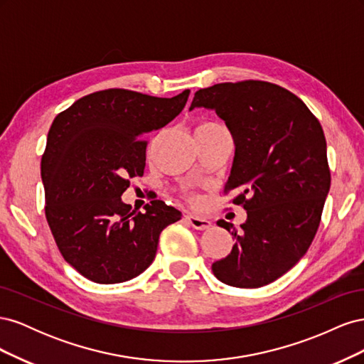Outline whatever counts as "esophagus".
Returning <instances> with one entry per match:
<instances>
[{
	"label": "esophagus",
	"mask_w": 364,
	"mask_h": 364,
	"mask_svg": "<svg viewBox=\"0 0 364 364\" xmlns=\"http://www.w3.org/2000/svg\"><path fill=\"white\" fill-rule=\"evenodd\" d=\"M185 220H186V222H188L194 229H197V230H205V229H209V228L213 226L211 222H209L208 218H203V217L196 215V214L185 215Z\"/></svg>",
	"instance_id": "34e87169"
}]
</instances>
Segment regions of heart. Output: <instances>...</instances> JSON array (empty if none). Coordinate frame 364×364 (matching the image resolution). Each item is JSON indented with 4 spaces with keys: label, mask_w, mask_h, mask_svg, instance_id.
I'll use <instances>...</instances> for the list:
<instances>
[{
    "label": "heart",
    "mask_w": 364,
    "mask_h": 364,
    "mask_svg": "<svg viewBox=\"0 0 364 364\" xmlns=\"http://www.w3.org/2000/svg\"><path fill=\"white\" fill-rule=\"evenodd\" d=\"M213 126H217V124H214V123H202V124L197 126V129H202V127H213Z\"/></svg>",
    "instance_id": "heart-1"
}]
</instances>
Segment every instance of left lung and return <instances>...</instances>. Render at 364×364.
<instances>
[{
  "instance_id": "left-lung-1",
  "label": "left lung",
  "mask_w": 364,
  "mask_h": 364,
  "mask_svg": "<svg viewBox=\"0 0 364 364\" xmlns=\"http://www.w3.org/2000/svg\"><path fill=\"white\" fill-rule=\"evenodd\" d=\"M225 121L235 153L226 191L247 220L229 255L213 264L218 281L257 289L287 273L310 247L331 185L326 139L317 118L290 91L269 82L217 83L194 94Z\"/></svg>"
}]
</instances>
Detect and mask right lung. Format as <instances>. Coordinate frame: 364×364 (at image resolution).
<instances>
[{
	"mask_svg": "<svg viewBox=\"0 0 364 364\" xmlns=\"http://www.w3.org/2000/svg\"><path fill=\"white\" fill-rule=\"evenodd\" d=\"M188 95L106 90L54 118L41 161L46 215L65 261L90 281L138 277L155 259L162 230L181 220L162 200L139 213L121 196L130 178L144 174V136L178 117Z\"/></svg>",
	"mask_w": 364,
	"mask_h": 364,
	"instance_id": "obj_1",
	"label": "right lung"
}]
</instances>
